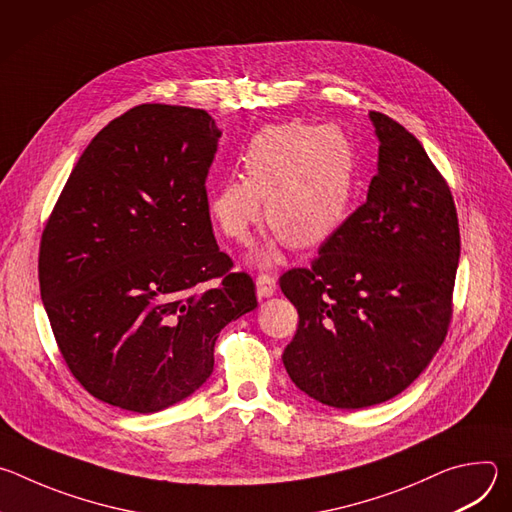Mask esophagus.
Segmentation results:
<instances>
[{
    "instance_id": "34e87169",
    "label": "esophagus",
    "mask_w": 512,
    "mask_h": 512,
    "mask_svg": "<svg viewBox=\"0 0 512 512\" xmlns=\"http://www.w3.org/2000/svg\"><path fill=\"white\" fill-rule=\"evenodd\" d=\"M257 296L259 298H271L277 291V281L273 275H259L257 277Z\"/></svg>"
}]
</instances>
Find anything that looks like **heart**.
I'll return each mask as SVG.
<instances>
[{
    "label": "heart",
    "instance_id": "obj_1",
    "mask_svg": "<svg viewBox=\"0 0 512 512\" xmlns=\"http://www.w3.org/2000/svg\"><path fill=\"white\" fill-rule=\"evenodd\" d=\"M241 176L208 184L206 210L225 237L245 243L265 202V221L279 235L253 261L269 267L283 239L308 249L344 225L356 192L358 158L342 127L291 121L251 137L241 156Z\"/></svg>",
    "mask_w": 512,
    "mask_h": 512
}]
</instances>
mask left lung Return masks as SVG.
Returning a JSON list of instances; mask_svg holds the SVG:
<instances>
[{"mask_svg":"<svg viewBox=\"0 0 512 512\" xmlns=\"http://www.w3.org/2000/svg\"><path fill=\"white\" fill-rule=\"evenodd\" d=\"M369 119L379 162L367 202L310 269L279 279L300 314L283 367L300 391L336 409L389 401L427 369L448 332L460 259L446 180L403 125L377 111Z\"/></svg>","mask_w":512,"mask_h":512,"instance_id":"8db88e82","label":"left lung"}]
</instances>
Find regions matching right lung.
I'll return each instance as SVG.
<instances>
[{"instance_id":"add662e5","label":"right lung","mask_w":512,"mask_h":512,"mask_svg":"<svg viewBox=\"0 0 512 512\" xmlns=\"http://www.w3.org/2000/svg\"><path fill=\"white\" fill-rule=\"evenodd\" d=\"M221 135L202 109L133 107L93 137L52 210L40 296L70 373L103 403L156 413L188 399L218 332L257 308L204 202Z\"/></svg>"}]
</instances>
